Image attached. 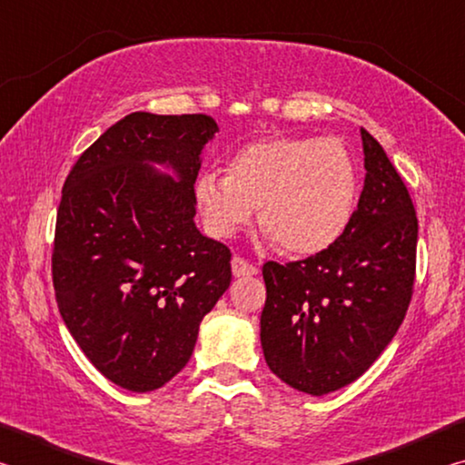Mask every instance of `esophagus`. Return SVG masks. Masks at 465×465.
Instances as JSON below:
<instances>
[{
    "label": "esophagus",
    "instance_id": "34e87169",
    "mask_svg": "<svg viewBox=\"0 0 465 465\" xmlns=\"http://www.w3.org/2000/svg\"><path fill=\"white\" fill-rule=\"evenodd\" d=\"M232 271H233V277H254V274L258 272L256 266L250 264L248 261H243L242 256H233Z\"/></svg>",
    "mask_w": 465,
    "mask_h": 465
}]
</instances>
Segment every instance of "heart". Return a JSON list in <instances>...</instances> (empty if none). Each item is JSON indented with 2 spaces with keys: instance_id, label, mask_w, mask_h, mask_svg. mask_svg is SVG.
Here are the masks:
<instances>
[{
  "instance_id": "obj_1",
  "label": "heart",
  "mask_w": 465,
  "mask_h": 465,
  "mask_svg": "<svg viewBox=\"0 0 465 465\" xmlns=\"http://www.w3.org/2000/svg\"><path fill=\"white\" fill-rule=\"evenodd\" d=\"M194 201L217 238H232L262 204V225L279 246L289 254L313 256L349 230L359 172L341 141L279 135L240 147L227 162V174L201 172Z\"/></svg>"
}]
</instances>
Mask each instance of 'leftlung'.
<instances>
[{
  "mask_svg": "<svg viewBox=\"0 0 465 465\" xmlns=\"http://www.w3.org/2000/svg\"><path fill=\"white\" fill-rule=\"evenodd\" d=\"M361 139L367 174L349 230L316 256L262 266L266 365L312 396L363 375L398 332L412 297L414 204L383 147L365 129Z\"/></svg>",
  "mask_w": 465,
  "mask_h": 465,
  "instance_id": "left-lung-1",
  "label": "left lung"
}]
</instances>
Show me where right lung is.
<instances>
[{
	"label": "right lung",
	"instance_id": "obj_1",
	"mask_svg": "<svg viewBox=\"0 0 465 465\" xmlns=\"http://www.w3.org/2000/svg\"><path fill=\"white\" fill-rule=\"evenodd\" d=\"M217 131L207 114H127L63 184L53 248L61 318L90 363L129 391L162 388L188 363L232 282L230 248L194 223L201 155Z\"/></svg>",
	"mask_w": 465,
	"mask_h": 465
}]
</instances>
